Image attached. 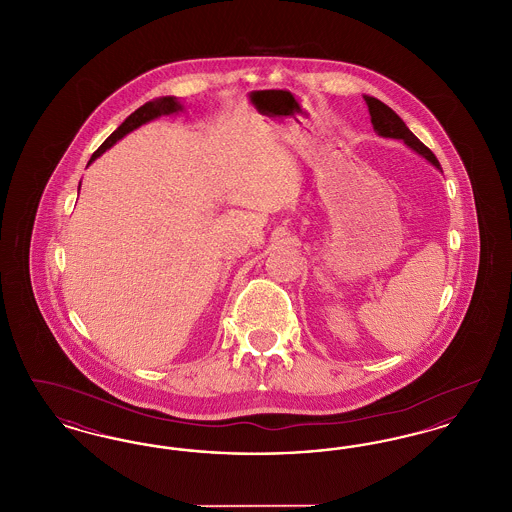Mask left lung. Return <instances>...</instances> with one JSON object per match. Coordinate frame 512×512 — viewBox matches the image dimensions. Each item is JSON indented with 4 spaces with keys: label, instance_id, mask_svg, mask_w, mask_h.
I'll use <instances>...</instances> for the list:
<instances>
[{
    "label": "left lung",
    "instance_id": "8db88e82",
    "mask_svg": "<svg viewBox=\"0 0 512 512\" xmlns=\"http://www.w3.org/2000/svg\"><path fill=\"white\" fill-rule=\"evenodd\" d=\"M365 101L368 105V113H370V122L378 136L403 140L418 155L426 157L436 169H441L436 155L414 136L413 132L407 128V124L401 121V117L393 109H390L386 103H382L380 99L370 98V96H365Z\"/></svg>",
    "mask_w": 512,
    "mask_h": 512
}]
</instances>
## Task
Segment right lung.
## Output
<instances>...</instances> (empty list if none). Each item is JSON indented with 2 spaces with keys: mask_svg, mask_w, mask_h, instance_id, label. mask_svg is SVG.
Instances as JSON below:
<instances>
[{
  "mask_svg": "<svg viewBox=\"0 0 512 512\" xmlns=\"http://www.w3.org/2000/svg\"><path fill=\"white\" fill-rule=\"evenodd\" d=\"M184 107H182V103L178 101L176 98H172V96H165V98H157L153 99V101H147L144 103L140 109H136L126 121L122 122L121 126L99 146L98 151L92 155V159H90V163L92 161H96L99 155L103 153V151H107L109 147L115 146L121 138H124L128 132H132V130H136L138 126H142V124H146V122L153 121V119H157V117H161V115H172V113H178V111H182ZM88 163V165H90ZM80 190V188H78Z\"/></svg>",
  "mask_w": 512,
  "mask_h": 512,
  "instance_id": "obj_1",
  "label": "right lung"
}]
</instances>
